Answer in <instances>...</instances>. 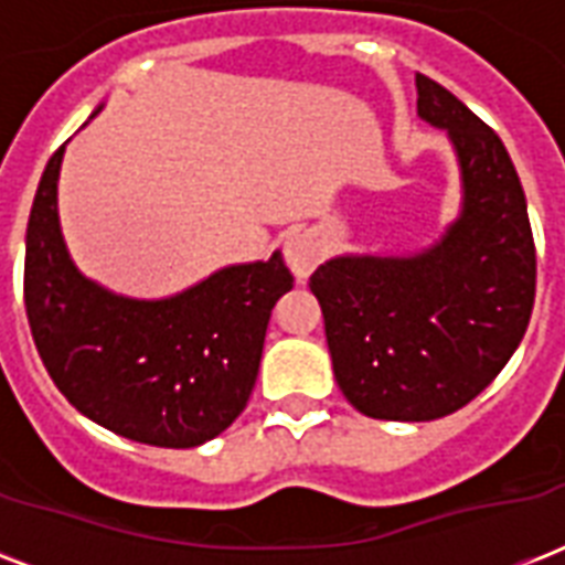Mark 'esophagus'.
I'll return each mask as SVG.
<instances>
[{
    "label": "esophagus",
    "mask_w": 565,
    "mask_h": 565,
    "mask_svg": "<svg viewBox=\"0 0 565 565\" xmlns=\"http://www.w3.org/2000/svg\"><path fill=\"white\" fill-rule=\"evenodd\" d=\"M319 246L317 239L310 237V234H292V237L284 239V260L290 266V273L305 281L319 264Z\"/></svg>",
    "instance_id": "34e87169"
}]
</instances>
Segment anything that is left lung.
Wrapping results in <instances>:
<instances>
[{
    "instance_id": "8db88e82",
    "label": "left lung",
    "mask_w": 565,
    "mask_h": 565,
    "mask_svg": "<svg viewBox=\"0 0 565 565\" xmlns=\"http://www.w3.org/2000/svg\"><path fill=\"white\" fill-rule=\"evenodd\" d=\"M416 108L446 128L466 202L416 257H337L310 275L334 377L372 419L428 422L469 404L525 337L536 246L525 190L501 137L455 93L416 73Z\"/></svg>"
}]
</instances>
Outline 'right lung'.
I'll list each match as a JSON object with an SVG mask.
<instances>
[{"mask_svg":"<svg viewBox=\"0 0 565 565\" xmlns=\"http://www.w3.org/2000/svg\"><path fill=\"white\" fill-rule=\"evenodd\" d=\"M49 158L25 228L22 299L49 377L119 437L193 448L228 428L255 386L275 301L292 290L281 255L228 266L175 299H119L75 273L57 228Z\"/></svg>","mask_w":565,"mask_h":565,"instance_id":"1","label":"right lung"}]
</instances>
